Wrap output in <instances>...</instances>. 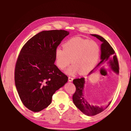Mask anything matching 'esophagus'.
Returning a JSON list of instances; mask_svg holds the SVG:
<instances>
[{
  "label": "esophagus",
  "instance_id": "esophagus-1",
  "mask_svg": "<svg viewBox=\"0 0 131 131\" xmlns=\"http://www.w3.org/2000/svg\"><path fill=\"white\" fill-rule=\"evenodd\" d=\"M73 80V77H70V76L68 77V80L69 81H72Z\"/></svg>",
  "mask_w": 131,
  "mask_h": 131
}]
</instances>
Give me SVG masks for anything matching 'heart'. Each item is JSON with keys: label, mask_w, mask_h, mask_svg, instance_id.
Masks as SVG:
<instances>
[{"label": "heart", "mask_w": 131, "mask_h": 131, "mask_svg": "<svg viewBox=\"0 0 131 131\" xmlns=\"http://www.w3.org/2000/svg\"><path fill=\"white\" fill-rule=\"evenodd\" d=\"M100 48L96 42L79 37H75L67 41L63 49L57 48L55 51V61L58 67L62 70L72 62L73 65L66 72L70 75L80 72L85 74L91 71L98 61Z\"/></svg>", "instance_id": "obj_1"}]
</instances>
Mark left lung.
<instances>
[{
	"label": "left lung",
	"instance_id": "8db88e82",
	"mask_svg": "<svg viewBox=\"0 0 131 131\" xmlns=\"http://www.w3.org/2000/svg\"><path fill=\"white\" fill-rule=\"evenodd\" d=\"M91 35L96 37L97 39L102 42L101 44V61L98 65L102 63H109L112 69L117 73H118V61L113 48L103 37L97 35ZM92 72V71L91 73ZM73 83L76 87V91L73 95V101L75 106L84 114L88 116H95L105 110L111 103V102H110L107 105L103 106H96L90 105L85 99L83 93L84 84L85 83L84 78L81 77V78L75 79L73 81Z\"/></svg>",
	"mask_w": 131,
	"mask_h": 131
}]
</instances>
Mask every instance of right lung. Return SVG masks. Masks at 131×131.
<instances>
[{
    "mask_svg": "<svg viewBox=\"0 0 131 131\" xmlns=\"http://www.w3.org/2000/svg\"><path fill=\"white\" fill-rule=\"evenodd\" d=\"M69 32L45 30L30 38L19 52L14 80L19 96L29 110L38 112L50 105L55 92L68 77L55 65V51Z\"/></svg>",
    "mask_w": 131,
    "mask_h": 131,
    "instance_id": "right-lung-1",
    "label": "right lung"
}]
</instances>
